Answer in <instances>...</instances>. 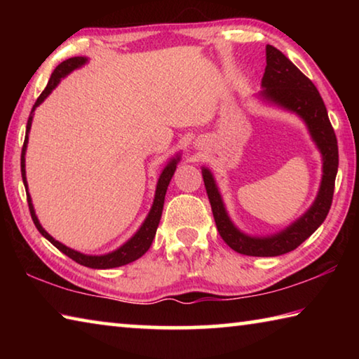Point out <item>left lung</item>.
<instances>
[{"instance_id":"1","label":"left lung","mask_w":359,"mask_h":359,"mask_svg":"<svg viewBox=\"0 0 359 359\" xmlns=\"http://www.w3.org/2000/svg\"><path fill=\"white\" fill-rule=\"evenodd\" d=\"M261 85L264 88L261 92L264 100L276 102L302 117L323 155V179L313 205L282 233L269 238H250L231 223L209 169H203V179L222 239L234 252L248 257H278L299 247L325 222L332 204L339 149L336 133L332 130L325 102L317 87L274 46H266V69Z\"/></svg>"}]
</instances>
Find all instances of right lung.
Instances as JSON below:
<instances>
[{"label":"right lung","instance_id":"right-lung-1","mask_svg":"<svg viewBox=\"0 0 359 359\" xmlns=\"http://www.w3.org/2000/svg\"><path fill=\"white\" fill-rule=\"evenodd\" d=\"M85 62H87V58H83V57H72V58H68V60H65V62L60 63L57 68H55V71L52 72L50 79H48V83H47V87L44 88V92L39 95V98L36 100V102H34V106L32 109V114H29V117H28L25 142H23L22 156H20L22 179H23V185H25L27 190H28V185H27V177H25V151H27L28 133H29V128H32V120H33L34 109L38 107L41 102L47 98L48 95H50L52 90L57 87L60 81H62V77H65L66 74H69V72L74 71L76 68H81V66ZM177 161H179V156L177 158H172V160L169 161V165L165 169H163L160 179H158L154 205H151V209L149 212L147 218H145V222L142 223V226L139 228L137 233L133 236V238L128 242H126V244H123V245H121L120 248H117V250L112 252V253L100 255V257H92V255H83V253H79L76 250H72V248L63 245L62 242H58V241L53 239L52 236L48 234L47 231L41 226L38 217H36V214H34V209H33V204H32V198H29V194L27 193V201H28L29 214H32V218H33V223L36 224V228H38L39 233L44 236V238L48 242H52V244L55 245L60 252H63L66 257H69L71 259H74L76 263H79V264L92 267V269H111V267H118V266H125V264H128V263H133V261H136L137 258H141L142 255L149 250L150 245H151V241H154V238H155L158 223H160V218H161L163 204H165V194H166L169 182H171L172 175H174L175 166H177Z\"/></svg>","mask_w":359,"mask_h":359}]
</instances>
